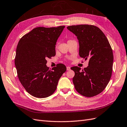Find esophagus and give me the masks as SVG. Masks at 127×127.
Here are the masks:
<instances>
[{
    "instance_id": "obj_1",
    "label": "esophagus",
    "mask_w": 127,
    "mask_h": 127,
    "mask_svg": "<svg viewBox=\"0 0 127 127\" xmlns=\"http://www.w3.org/2000/svg\"><path fill=\"white\" fill-rule=\"evenodd\" d=\"M66 69H67V71H69L71 69V67H69V66H67L66 67Z\"/></svg>"
}]
</instances>
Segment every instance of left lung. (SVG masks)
I'll list each match as a JSON object with an SVG mask.
<instances>
[{
	"label": "left lung",
	"instance_id": "8db88e82",
	"mask_svg": "<svg viewBox=\"0 0 127 127\" xmlns=\"http://www.w3.org/2000/svg\"><path fill=\"white\" fill-rule=\"evenodd\" d=\"M67 30L77 36L79 55L89 60V66L81 71L73 66L75 75L73 82L77 92L87 97L101 93L111 77L113 62L112 50L107 37L99 28L90 25L67 26Z\"/></svg>",
	"mask_w": 127,
	"mask_h": 127
}]
</instances>
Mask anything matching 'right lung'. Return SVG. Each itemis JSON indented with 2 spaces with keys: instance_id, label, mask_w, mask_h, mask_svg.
Here are the masks:
<instances>
[{
  "instance_id": "right-lung-1",
  "label": "right lung",
  "mask_w": 127,
  "mask_h": 127,
  "mask_svg": "<svg viewBox=\"0 0 127 127\" xmlns=\"http://www.w3.org/2000/svg\"><path fill=\"white\" fill-rule=\"evenodd\" d=\"M64 26L34 28L20 38L16 48L15 64L20 83L33 96L44 98L56 90L60 77L66 71L63 64L52 69L46 59L56 54L55 45Z\"/></svg>"
}]
</instances>
